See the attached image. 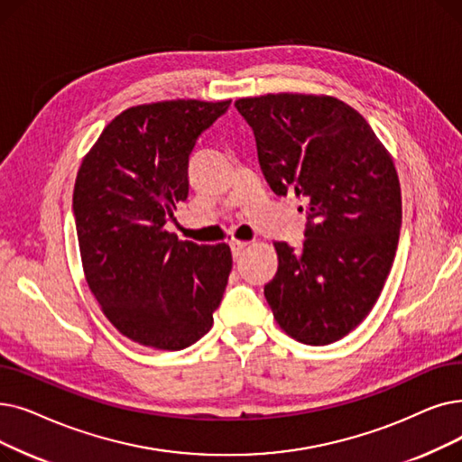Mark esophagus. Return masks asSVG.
<instances>
[{"label": "esophagus", "instance_id": "obj_1", "mask_svg": "<svg viewBox=\"0 0 462 462\" xmlns=\"http://www.w3.org/2000/svg\"><path fill=\"white\" fill-rule=\"evenodd\" d=\"M245 247H247V242H237V239H232V242H230V249H232V254H234L236 260L242 256Z\"/></svg>", "mask_w": 462, "mask_h": 462}]
</instances>
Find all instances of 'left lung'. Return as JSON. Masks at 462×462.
Listing matches in <instances>:
<instances>
[{
  "label": "left lung",
  "instance_id": "left-lung-1",
  "mask_svg": "<svg viewBox=\"0 0 462 462\" xmlns=\"http://www.w3.org/2000/svg\"><path fill=\"white\" fill-rule=\"evenodd\" d=\"M234 106L270 189L308 202L304 245L273 244L279 266L264 296L289 336L328 346L363 323L391 272L402 225L394 164L365 116L336 97L268 94Z\"/></svg>",
  "mask_w": 462,
  "mask_h": 462
}]
</instances>
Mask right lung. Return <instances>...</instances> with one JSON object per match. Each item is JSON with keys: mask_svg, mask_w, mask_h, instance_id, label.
Here are the masks:
<instances>
[{"mask_svg": "<svg viewBox=\"0 0 462 462\" xmlns=\"http://www.w3.org/2000/svg\"><path fill=\"white\" fill-rule=\"evenodd\" d=\"M228 107L230 99L130 107L79 168L73 215L87 283L113 327L142 346H192L223 300L230 247L179 242L164 226L189 196L198 137Z\"/></svg>", "mask_w": 462, "mask_h": 462, "instance_id": "1", "label": "right lung"}]
</instances>
